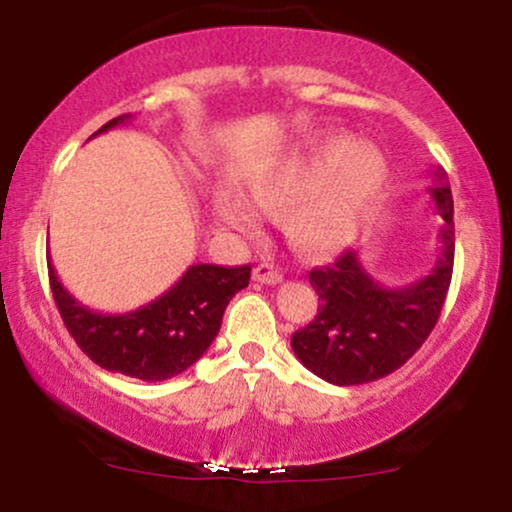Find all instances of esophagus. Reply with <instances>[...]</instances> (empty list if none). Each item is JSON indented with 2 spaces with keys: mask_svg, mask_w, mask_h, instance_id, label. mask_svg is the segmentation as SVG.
Returning <instances> with one entry per match:
<instances>
[{
  "mask_svg": "<svg viewBox=\"0 0 512 512\" xmlns=\"http://www.w3.org/2000/svg\"><path fill=\"white\" fill-rule=\"evenodd\" d=\"M252 279L260 281V284H279L281 279H284V274L279 272V269L274 267V264H257L255 269H252Z\"/></svg>",
  "mask_w": 512,
  "mask_h": 512,
  "instance_id": "obj_1",
  "label": "esophagus"
}]
</instances>
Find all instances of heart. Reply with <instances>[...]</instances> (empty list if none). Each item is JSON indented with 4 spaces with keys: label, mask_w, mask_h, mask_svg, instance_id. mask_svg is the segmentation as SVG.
Returning a JSON list of instances; mask_svg holds the SVG:
<instances>
[{
    "label": "heart",
    "mask_w": 512,
    "mask_h": 512,
    "mask_svg": "<svg viewBox=\"0 0 512 512\" xmlns=\"http://www.w3.org/2000/svg\"><path fill=\"white\" fill-rule=\"evenodd\" d=\"M390 166L378 146L351 134H325L305 149L250 180L262 207H286V231L308 252H332L354 238L370 209L383 197ZM216 216L238 233H255L262 214L233 190L216 195Z\"/></svg>",
    "instance_id": "1"
}]
</instances>
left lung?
I'll use <instances>...</instances> for the list:
<instances>
[{"mask_svg":"<svg viewBox=\"0 0 512 512\" xmlns=\"http://www.w3.org/2000/svg\"><path fill=\"white\" fill-rule=\"evenodd\" d=\"M440 255L424 279L407 286H380L366 272L356 250H346L330 267L313 269L310 284L320 308L308 327L293 332L298 361L332 385H363L402 368L436 327L452 279L455 223L452 195L443 170L431 187Z\"/></svg>","mask_w":512,"mask_h":512,"instance_id":"1","label":"left lung"}]
</instances>
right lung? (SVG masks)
Wrapping results in <instances>:
<instances>
[{
  "mask_svg": "<svg viewBox=\"0 0 512 512\" xmlns=\"http://www.w3.org/2000/svg\"><path fill=\"white\" fill-rule=\"evenodd\" d=\"M129 117L105 122L96 134L122 125ZM48 272L57 310L79 349L101 368L146 383L175 378L197 363L219 334L228 301L250 281L248 264H192L156 301L132 313L105 315L76 301L60 284L52 262Z\"/></svg>",
  "mask_w": 512,
  "mask_h": 512,
  "instance_id": "add662e5",
  "label": "right lung"
}]
</instances>
